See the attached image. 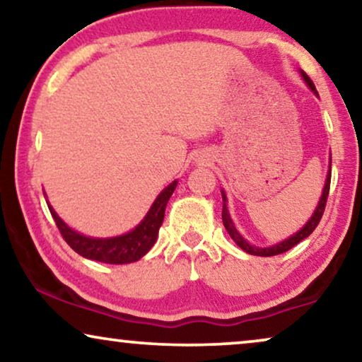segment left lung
I'll return each mask as SVG.
<instances>
[{
    "instance_id": "left-lung-1",
    "label": "left lung",
    "mask_w": 362,
    "mask_h": 362,
    "mask_svg": "<svg viewBox=\"0 0 362 362\" xmlns=\"http://www.w3.org/2000/svg\"><path fill=\"white\" fill-rule=\"evenodd\" d=\"M301 76H303V78L306 81V83H308L311 90H313L316 93V88H315V83L311 82V78L306 76L305 72H301ZM329 182H331V170L328 173V177H326V185H325V189H323V194H321V199L318 202V207H316L315 214L311 216V219L306 222L303 229H300L298 232H296L295 235H291L290 239H286L284 242H280V244H276L274 247H264V249H260V247H254L250 245L249 242H247L244 237H242L239 232H237V229L234 227V222L230 221V216H229V211H227V206H226V194L222 192V201H224V206H222V222H224V227L226 230L229 232V235L234 239V242L237 245L240 247L242 250L247 252V254L250 255H260V257H272V255H279V254H284V252L290 250L291 247H295L298 242H301L303 239H306L311 232H313L316 229V226L320 224L321 217H323V212H325V207H326V201H328V194H329Z\"/></svg>"
}]
</instances>
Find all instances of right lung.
Segmentation results:
<instances>
[{"label": "right lung", "instance_id": "obj_1", "mask_svg": "<svg viewBox=\"0 0 362 362\" xmlns=\"http://www.w3.org/2000/svg\"><path fill=\"white\" fill-rule=\"evenodd\" d=\"M176 185L177 181H173L170 186L161 191V194L153 202L150 212L140 222V226L125 235L112 237V239H92V237L78 234V232L72 230L71 227L64 224L52 207L49 204L47 206L64 240L78 255L90 260L103 262V264H132V262L140 260L155 245L158 232H160L163 219H165L166 204L170 201L173 191L176 189Z\"/></svg>", "mask_w": 362, "mask_h": 362}]
</instances>
